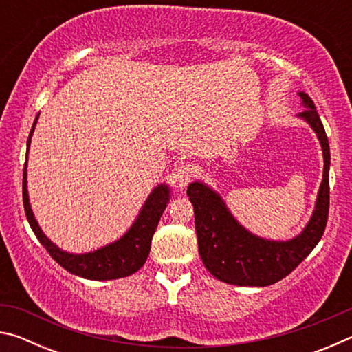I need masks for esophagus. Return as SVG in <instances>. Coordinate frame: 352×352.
Wrapping results in <instances>:
<instances>
[{
    "instance_id": "1",
    "label": "esophagus",
    "mask_w": 352,
    "mask_h": 352,
    "mask_svg": "<svg viewBox=\"0 0 352 352\" xmlns=\"http://www.w3.org/2000/svg\"><path fill=\"white\" fill-rule=\"evenodd\" d=\"M197 174V168H195L194 164H183L180 168L177 169L175 172V178L178 184H180V188H186L188 184L192 182V178Z\"/></svg>"
}]
</instances>
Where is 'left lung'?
<instances>
[{
  "label": "left lung",
  "instance_id": "left-lung-1",
  "mask_svg": "<svg viewBox=\"0 0 352 352\" xmlns=\"http://www.w3.org/2000/svg\"><path fill=\"white\" fill-rule=\"evenodd\" d=\"M298 94L306 107L298 116L317 133L324 158L317 204L301 234L290 241L262 239L237 222L216 190L200 182L188 186V197L194 206L200 258L211 275L226 284L265 287L281 281L306 259L324 233L329 214V142L314 100L302 91Z\"/></svg>",
  "mask_w": 352,
  "mask_h": 352
}]
</instances>
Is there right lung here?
<instances>
[{"instance_id":"add662e5","label":"right lung","mask_w":352,"mask_h":352,"mask_svg":"<svg viewBox=\"0 0 352 352\" xmlns=\"http://www.w3.org/2000/svg\"><path fill=\"white\" fill-rule=\"evenodd\" d=\"M35 118L34 126L31 129L28 138V152L31 146V138L37 124ZM28 155L25 162V170H23V204H25V212L28 222L31 225L34 234L37 236L41 245L46 248V252L51 254V258L58 262L65 270H68L73 275H77L85 279H94V281H109V279H118L124 276L133 275L138 272L151 252V243L155 230L160 222V217L163 216L166 206L170 199V189L168 184H158L151 195H148L144 206L141 208L138 217L130 226V230L124 234L121 239L111 242L99 250H94L90 253L73 254L58 248L56 243H52L43 234V231L34 217L28 195Z\"/></svg>"}]
</instances>
